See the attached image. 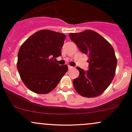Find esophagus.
Wrapping results in <instances>:
<instances>
[{"label":"esophagus","mask_w":132,"mask_h":132,"mask_svg":"<svg viewBox=\"0 0 132 132\" xmlns=\"http://www.w3.org/2000/svg\"><path fill=\"white\" fill-rule=\"evenodd\" d=\"M73 68V66H68V69H69V70H71V69H72Z\"/></svg>","instance_id":"34e87169"}]
</instances>
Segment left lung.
I'll list each match as a JSON object with an SVG mask.
<instances>
[{
	"mask_svg": "<svg viewBox=\"0 0 132 132\" xmlns=\"http://www.w3.org/2000/svg\"><path fill=\"white\" fill-rule=\"evenodd\" d=\"M69 37L81 52L88 56L89 69L77 67L79 75L73 79L75 89L80 95L93 98L109 86L115 75L117 60L112 46L96 32L85 30L69 33Z\"/></svg>",
	"mask_w": 132,
	"mask_h": 132,
	"instance_id": "obj_1",
	"label": "left lung"
}]
</instances>
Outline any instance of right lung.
I'll use <instances>...</instances> for the list:
<instances>
[{"label": "right lung", "instance_id": "right-lung-1", "mask_svg": "<svg viewBox=\"0 0 132 132\" xmlns=\"http://www.w3.org/2000/svg\"><path fill=\"white\" fill-rule=\"evenodd\" d=\"M65 38L63 33L40 30L22 44L17 56V70L24 85L32 92H51L68 71L67 65L60 66L54 61L61 56Z\"/></svg>", "mask_w": 132, "mask_h": 132}]
</instances>
